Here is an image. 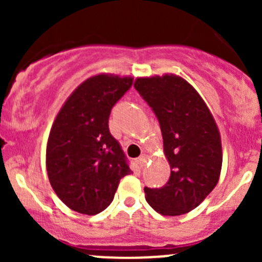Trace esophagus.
<instances>
[{
  "instance_id": "1",
  "label": "esophagus",
  "mask_w": 262,
  "mask_h": 262,
  "mask_svg": "<svg viewBox=\"0 0 262 262\" xmlns=\"http://www.w3.org/2000/svg\"><path fill=\"white\" fill-rule=\"evenodd\" d=\"M147 161H148V156H147V155H142L141 157L138 158L139 166H141V167H143V166L147 163Z\"/></svg>"
}]
</instances>
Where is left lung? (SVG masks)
<instances>
[{
    "label": "left lung",
    "mask_w": 262,
    "mask_h": 262,
    "mask_svg": "<svg viewBox=\"0 0 262 262\" xmlns=\"http://www.w3.org/2000/svg\"><path fill=\"white\" fill-rule=\"evenodd\" d=\"M142 99L155 113L171 175L162 187H144L146 200L163 215L195 209L215 187L222 168L221 136L209 109L181 77L137 78Z\"/></svg>",
    "instance_id": "1"
}]
</instances>
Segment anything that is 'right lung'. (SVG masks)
I'll use <instances>...</instances> for the list:
<instances>
[{
  "label": "right lung",
  "instance_id": "1",
  "mask_svg": "<svg viewBox=\"0 0 262 262\" xmlns=\"http://www.w3.org/2000/svg\"><path fill=\"white\" fill-rule=\"evenodd\" d=\"M133 78L99 75L75 90L55 118L47 146L53 190L75 212L99 214L112 204L120 179L132 172L109 130L113 106Z\"/></svg>",
  "mask_w": 262,
  "mask_h": 262
}]
</instances>
